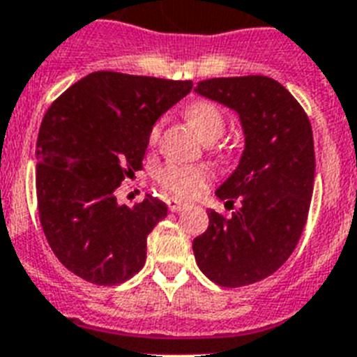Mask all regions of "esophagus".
Masks as SVG:
<instances>
[{
    "label": "esophagus",
    "instance_id": "obj_1",
    "mask_svg": "<svg viewBox=\"0 0 357 357\" xmlns=\"http://www.w3.org/2000/svg\"><path fill=\"white\" fill-rule=\"evenodd\" d=\"M167 205H169L170 212H181L187 208V203L179 202V199H169V202H167Z\"/></svg>",
    "mask_w": 357,
    "mask_h": 357
}]
</instances>
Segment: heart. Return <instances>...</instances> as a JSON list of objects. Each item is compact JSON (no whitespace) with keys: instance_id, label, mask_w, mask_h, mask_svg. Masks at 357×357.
I'll list each match as a JSON object with an SVG mask.
<instances>
[{"instance_id":"b5f03b06","label":"heart","mask_w":357,"mask_h":357,"mask_svg":"<svg viewBox=\"0 0 357 357\" xmlns=\"http://www.w3.org/2000/svg\"><path fill=\"white\" fill-rule=\"evenodd\" d=\"M185 118L192 123L197 134L205 142H215L225 132V116L218 105L206 100H197L185 109ZM161 132V121H158L151 130V142H158ZM211 179L208 170L203 167L167 163L155 172V181L174 196L190 197L202 192Z\"/></svg>"}]
</instances>
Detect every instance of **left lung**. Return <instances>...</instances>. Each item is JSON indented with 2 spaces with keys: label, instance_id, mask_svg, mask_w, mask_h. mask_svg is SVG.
Masks as SVG:
<instances>
[{
  "label": "left lung",
  "instance_id": "8db88e82",
  "mask_svg": "<svg viewBox=\"0 0 357 357\" xmlns=\"http://www.w3.org/2000/svg\"><path fill=\"white\" fill-rule=\"evenodd\" d=\"M199 96L239 116L245 149L215 196L239 208L208 211V229L194 239L199 271L220 287H245L274 274L294 252L314 190L312 127L285 86L266 76L199 82Z\"/></svg>",
  "mask_w": 357,
  "mask_h": 357
}]
</instances>
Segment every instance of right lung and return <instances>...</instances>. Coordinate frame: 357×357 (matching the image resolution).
<instances>
[{"label": "right lung", "mask_w": 357, "mask_h": 357, "mask_svg": "<svg viewBox=\"0 0 357 357\" xmlns=\"http://www.w3.org/2000/svg\"><path fill=\"white\" fill-rule=\"evenodd\" d=\"M190 91L192 82L92 72L45 114L36 145L41 227L59 261L89 283L119 285L145 265L146 236L167 205L151 194L119 205L114 192L142 169L154 123Z\"/></svg>", "instance_id": "right-lung-1"}]
</instances>
